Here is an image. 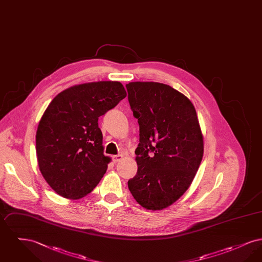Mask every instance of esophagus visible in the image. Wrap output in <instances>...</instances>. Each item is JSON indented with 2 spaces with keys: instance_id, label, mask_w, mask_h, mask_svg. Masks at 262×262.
Masks as SVG:
<instances>
[{
  "instance_id": "obj_1",
  "label": "esophagus",
  "mask_w": 262,
  "mask_h": 262,
  "mask_svg": "<svg viewBox=\"0 0 262 262\" xmlns=\"http://www.w3.org/2000/svg\"><path fill=\"white\" fill-rule=\"evenodd\" d=\"M121 160H123V155L122 154H118V155H114L113 156V161L114 162H120Z\"/></svg>"
}]
</instances>
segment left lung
<instances>
[{
	"label": "left lung",
	"instance_id": "obj_1",
	"mask_svg": "<svg viewBox=\"0 0 262 262\" xmlns=\"http://www.w3.org/2000/svg\"><path fill=\"white\" fill-rule=\"evenodd\" d=\"M139 125L137 173L127 186L137 203L162 210L192 183L203 156V136L193 104L170 85L136 81L125 85Z\"/></svg>",
	"mask_w": 262,
	"mask_h": 262
}]
</instances>
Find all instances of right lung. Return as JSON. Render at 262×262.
<instances>
[{"instance_id":"obj_1","label":"right lung","mask_w":262,"mask_h":262,"mask_svg":"<svg viewBox=\"0 0 262 262\" xmlns=\"http://www.w3.org/2000/svg\"><path fill=\"white\" fill-rule=\"evenodd\" d=\"M126 96L119 81L78 84L59 93L36 132L38 166L59 195L79 200L98 185L111 158L104 155L100 116Z\"/></svg>"}]
</instances>
